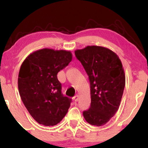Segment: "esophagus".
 I'll return each mask as SVG.
<instances>
[{
    "mask_svg": "<svg viewBox=\"0 0 148 148\" xmlns=\"http://www.w3.org/2000/svg\"><path fill=\"white\" fill-rule=\"evenodd\" d=\"M73 98V100L75 101V102H77L78 99H79V96H78V95H76V96H75Z\"/></svg>",
    "mask_w": 148,
    "mask_h": 148,
    "instance_id": "esophagus-1",
    "label": "esophagus"
}]
</instances>
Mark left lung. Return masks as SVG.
I'll return each mask as SVG.
<instances>
[{"mask_svg":"<svg viewBox=\"0 0 148 148\" xmlns=\"http://www.w3.org/2000/svg\"><path fill=\"white\" fill-rule=\"evenodd\" d=\"M90 82L91 106L83 112L89 124L103 126L120 106L125 75L119 56L108 48L88 46L75 51Z\"/></svg>","mask_w":148,"mask_h":148,"instance_id":"1","label":"left lung"}]
</instances>
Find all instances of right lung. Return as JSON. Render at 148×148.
Here are the masks:
<instances>
[{
    "label": "right lung",
    "mask_w": 148,
    "mask_h": 148,
    "mask_svg": "<svg viewBox=\"0 0 148 148\" xmlns=\"http://www.w3.org/2000/svg\"><path fill=\"white\" fill-rule=\"evenodd\" d=\"M69 50L43 48L28 55L20 67L18 89L23 103L36 122L44 126L59 123L71 99L63 96L57 73L72 60Z\"/></svg>",
    "instance_id": "1"
}]
</instances>
